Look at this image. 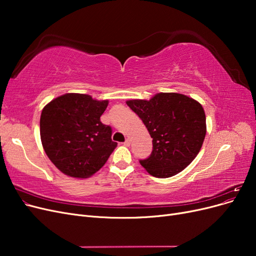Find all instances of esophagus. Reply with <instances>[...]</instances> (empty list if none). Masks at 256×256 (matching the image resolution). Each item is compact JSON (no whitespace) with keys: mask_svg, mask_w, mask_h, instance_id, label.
<instances>
[{"mask_svg":"<svg viewBox=\"0 0 256 256\" xmlns=\"http://www.w3.org/2000/svg\"><path fill=\"white\" fill-rule=\"evenodd\" d=\"M124 145L127 146V147H128V146H130V141L128 140V138H127V140H126L125 142H124Z\"/></svg>","mask_w":256,"mask_h":256,"instance_id":"34e87169","label":"esophagus"}]
</instances>
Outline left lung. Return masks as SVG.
<instances>
[{
    "label": "left lung",
    "mask_w": 256,
    "mask_h": 256,
    "mask_svg": "<svg viewBox=\"0 0 256 256\" xmlns=\"http://www.w3.org/2000/svg\"><path fill=\"white\" fill-rule=\"evenodd\" d=\"M127 106L152 138L150 156L140 160L150 175L174 176L198 156L206 134V118L196 100L177 92H160L150 100H128Z\"/></svg>",
    "instance_id": "left-lung-1"
}]
</instances>
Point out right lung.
<instances>
[{
  "instance_id": "obj_1",
  "label": "right lung",
  "mask_w": 256,
  "mask_h": 256,
  "mask_svg": "<svg viewBox=\"0 0 256 256\" xmlns=\"http://www.w3.org/2000/svg\"><path fill=\"white\" fill-rule=\"evenodd\" d=\"M108 100L84 94H65L53 99L40 115L44 150L62 173L86 178L102 168L118 146L112 128L100 122Z\"/></svg>"
}]
</instances>
